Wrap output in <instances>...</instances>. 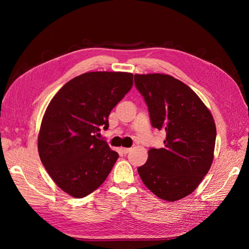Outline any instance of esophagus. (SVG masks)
Wrapping results in <instances>:
<instances>
[{
    "label": "esophagus",
    "mask_w": 249,
    "mask_h": 249,
    "mask_svg": "<svg viewBox=\"0 0 249 249\" xmlns=\"http://www.w3.org/2000/svg\"><path fill=\"white\" fill-rule=\"evenodd\" d=\"M131 150V148H126V147H122V152H123V154H127Z\"/></svg>",
    "instance_id": "1"
}]
</instances>
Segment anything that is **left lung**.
<instances>
[{"label":"left lung","instance_id":"8db88e82","mask_svg":"<svg viewBox=\"0 0 249 249\" xmlns=\"http://www.w3.org/2000/svg\"><path fill=\"white\" fill-rule=\"evenodd\" d=\"M150 124L166 132L164 147L149 148L138 167L142 182L158 197L176 201L192 193L213 162L216 126L193 90L168 74H135Z\"/></svg>","mask_w":249,"mask_h":249}]
</instances>
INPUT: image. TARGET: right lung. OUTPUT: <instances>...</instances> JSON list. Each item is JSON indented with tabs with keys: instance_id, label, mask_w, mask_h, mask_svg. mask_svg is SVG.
<instances>
[{
	"instance_id": "right-lung-1",
	"label": "right lung",
	"mask_w": 249,
	"mask_h": 249,
	"mask_svg": "<svg viewBox=\"0 0 249 249\" xmlns=\"http://www.w3.org/2000/svg\"><path fill=\"white\" fill-rule=\"evenodd\" d=\"M132 86L130 72H86L67 82L49 104L38 153L50 177L67 194L85 197L109 176L118 154L97 135L108 129L111 110Z\"/></svg>"
}]
</instances>
